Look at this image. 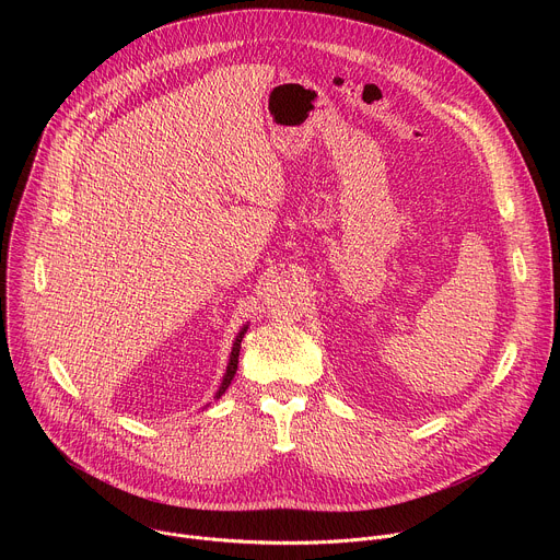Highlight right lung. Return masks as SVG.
I'll return each instance as SVG.
<instances>
[{
    "label": "right lung",
    "instance_id": "add662e5",
    "mask_svg": "<svg viewBox=\"0 0 560 560\" xmlns=\"http://www.w3.org/2000/svg\"><path fill=\"white\" fill-rule=\"evenodd\" d=\"M246 332H248V324L236 332V337H234V341H232V350H230V359H228V365H225V374H223V378H221V385H219L214 398H221V396L225 394V389L230 387V383H232V378H234V374H236L238 350H242V341H244V335H246Z\"/></svg>",
    "mask_w": 560,
    "mask_h": 560
}]
</instances>
